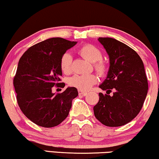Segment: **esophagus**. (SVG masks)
Returning a JSON list of instances; mask_svg holds the SVG:
<instances>
[{
	"label": "esophagus",
	"instance_id": "34e87169",
	"mask_svg": "<svg viewBox=\"0 0 159 159\" xmlns=\"http://www.w3.org/2000/svg\"><path fill=\"white\" fill-rule=\"evenodd\" d=\"M79 94L80 96H85L86 94H87V92L82 91V90H79Z\"/></svg>",
	"mask_w": 159,
	"mask_h": 159
}]
</instances>
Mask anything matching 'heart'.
<instances>
[{"label":"heart","mask_w":159,"mask_h":159,"mask_svg":"<svg viewBox=\"0 0 159 159\" xmlns=\"http://www.w3.org/2000/svg\"><path fill=\"white\" fill-rule=\"evenodd\" d=\"M79 52L85 59L91 62H94L93 66L99 75L105 74L107 70L106 65L100 60L102 53L99 49L91 44H85L79 50ZM72 56L69 52H65L60 58V68L64 73L68 74L72 71ZM97 82V77L93 74L75 75L69 80L70 86L79 89V90H89Z\"/></svg>","instance_id":"b5f03b06"}]
</instances>
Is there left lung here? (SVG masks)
Returning <instances> with one entry per match:
<instances>
[{
    "label": "left lung",
    "mask_w": 159,
    "mask_h": 159,
    "mask_svg": "<svg viewBox=\"0 0 159 159\" xmlns=\"http://www.w3.org/2000/svg\"><path fill=\"white\" fill-rule=\"evenodd\" d=\"M98 40L109 55V68L106 79L99 85L107 93H99L93 112L106 126H122L138 115L146 99L148 85L144 65L138 53L122 42L110 37Z\"/></svg>",
    "instance_id": "8db88e82"
}]
</instances>
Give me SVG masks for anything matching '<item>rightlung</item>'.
Segmentation results:
<instances>
[{"mask_svg":"<svg viewBox=\"0 0 159 159\" xmlns=\"http://www.w3.org/2000/svg\"><path fill=\"white\" fill-rule=\"evenodd\" d=\"M77 42L60 37L44 40L28 49L20 58L13 79L18 104L28 119L39 126H57L68 117L76 88L68 87L61 93L52 92L62 75L60 58Z\"/></svg>","mask_w":159,"mask_h":159,"instance_id":"obj_1","label":"right lung"}]
</instances>
